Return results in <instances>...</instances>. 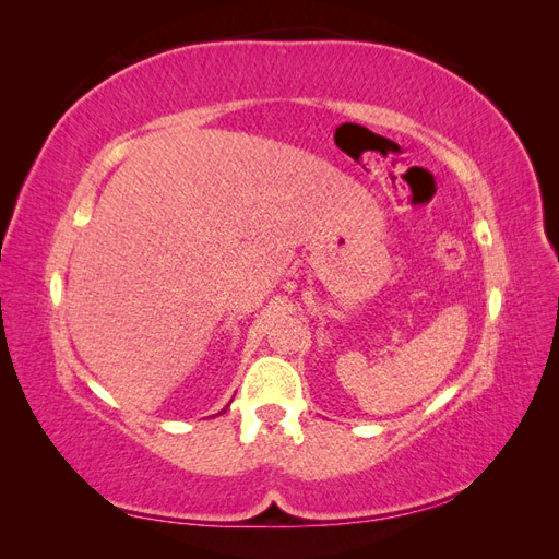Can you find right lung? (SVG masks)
<instances>
[{"instance_id":"add662e5","label":"right lung","mask_w":559,"mask_h":559,"mask_svg":"<svg viewBox=\"0 0 559 559\" xmlns=\"http://www.w3.org/2000/svg\"><path fill=\"white\" fill-rule=\"evenodd\" d=\"M226 408H228V405H226ZM226 408H224V411H222V413H226ZM222 413H218V415H222Z\"/></svg>"}]
</instances>
